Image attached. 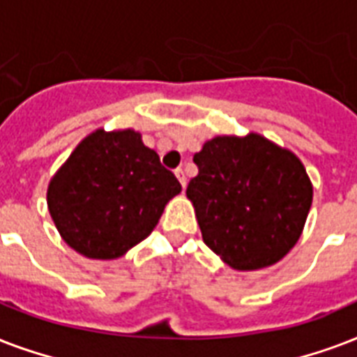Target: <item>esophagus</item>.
Instances as JSON below:
<instances>
[{
  "mask_svg": "<svg viewBox=\"0 0 357 357\" xmlns=\"http://www.w3.org/2000/svg\"><path fill=\"white\" fill-rule=\"evenodd\" d=\"M175 175H176V178H178V182H181V186L186 188V175H184V169H181V167H178V169H175Z\"/></svg>",
  "mask_w": 357,
  "mask_h": 357,
  "instance_id": "obj_1",
  "label": "esophagus"
}]
</instances>
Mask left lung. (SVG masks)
<instances>
[{
	"mask_svg": "<svg viewBox=\"0 0 357 357\" xmlns=\"http://www.w3.org/2000/svg\"><path fill=\"white\" fill-rule=\"evenodd\" d=\"M188 184L204 244L234 270L281 261L300 238L313 184L296 154L261 134L218 135L193 156Z\"/></svg>",
	"mask_w": 357,
	"mask_h": 357,
	"instance_id": "left-lung-1",
	"label": "left lung"
}]
</instances>
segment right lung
Instances as JSON below:
<instances>
[{
    "instance_id": "1",
    "label": "right lung",
    "mask_w": 357,
    "mask_h": 357,
    "mask_svg": "<svg viewBox=\"0 0 357 357\" xmlns=\"http://www.w3.org/2000/svg\"><path fill=\"white\" fill-rule=\"evenodd\" d=\"M182 190L135 130L98 128L48 184V210L61 238L89 259L112 261L156 227Z\"/></svg>"
}]
</instances>
